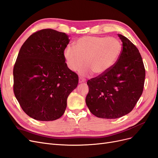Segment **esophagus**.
Listing matches in <instances>:
<instances>
[{
    "label": "esophagus",
    "instance_id": "obj_1",
    "mask_svg": "<svg viewBox=\"0 0 158 158\" xmlns=\"http://www.w3.org/2000/svg\"><path fill=\"white\" fill-rule=\"evenodd\" d=\"M85 82V79H84L83 78H79V83H83Z\"/></svg>",
    "mask_w": 158,
    "mask_h": 158
}]
</instances>
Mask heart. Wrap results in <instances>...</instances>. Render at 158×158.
<instances>
[{
	"label": "heart",
	"instance_id": "1",
	"mask_svg": "<svg viewBox=\"0 0 158 158\" xmlns=\"http://www.w3.org/2000/svg\"><path fill=\"white\" fill-rule=\"evenodd\" d=\"M123 49L122 42L115 37L84 36L74 43V47L67 46L64 56L69 68L77 71L84 64L88 67L80 70V74L91 72L101 75L116 64Z\"/></svg>",
	"mask_w": 158,
	"mask_h": 158
}]
</instances>
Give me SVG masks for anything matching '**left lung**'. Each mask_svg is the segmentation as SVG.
Instances as JSON below:
<instances>
[{"label": "left lung", "mask_w": 158, "mask_h": 158, "mask_svg": "<svg viewBox=\"0 0 158 158\" xmlns=\"http://www.w3.org/2000/svg\"><path fill=\"white\" fill-rule=\"evenodd\" d=\"M118 36L123 49L116 64L87 82L85 103L90 112L99 118L113 119L129 113L144 88L146 71L140 52L128 38Z\"/></svg>", "instance_id": "8db88e82"}]
</instances>
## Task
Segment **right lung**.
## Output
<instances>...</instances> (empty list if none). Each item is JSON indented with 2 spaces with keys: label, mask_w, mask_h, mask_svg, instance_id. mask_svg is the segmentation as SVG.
<instances>
[{
  "label": "right lung",
  "mask_w": 158,
  "mask_h": 158,
  "mask_svg": "<svg viewBox=\"0 0 158 158\" xmlns=\"http://www.w3.org/2000/svg\"><path fill=\"white\" fill-rule=\"evenodd\" d=\"M70 40L65 33L44 29L23 43L13 69V89L28 116L41 121L59 118L78 76L70 70L64 51Z\"/></svg>",
  "instance_id": "add662e5"
}]
</instances>
